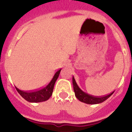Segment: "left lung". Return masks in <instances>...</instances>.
<instances>
[{
	"label": "left lung",
	"mask_w": 132,
	"mask_h": 132,
	"mask_svg": "<svg viewBox=\"0 0 132 132\" xmlns=\"http://www.w3.org/2000/svg\"><path fill=\"white\" fill-rule=\"evenodd\" d=\"M73 85L75 96L80 101H81L82 102H85L86 104H96L101 103V102L106 101L107 98H108L113 94V93H112L110 94L104 95V96H95L87 94L86 93H84L78 87V85H77L74 77H73Z\"/></svg>",
	"instance_id": "left-lung-1"
}]
</instances>
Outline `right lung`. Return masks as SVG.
<instances>
[{"instance_id":"right-lung-1","label":"right lung","mask_w":132,"mask_h":132,"mask_svg":"<svg viewBox=\"0 0 132 132\" xmlns=\"http://www.w3.org/2000/svg\"><path fill=\"white\" fill-rule=\"evenodd\" d=\"M61 70V69H59L55 73L53 79L49 82L48 85L45 87H43L42 88H39L35 90H30V91H22L17 88H16V90L21 96L28 102H40L47 101L52 95L54 85L56 80L59 77Z\"/></svg>"}]
</instances>
